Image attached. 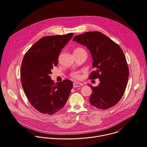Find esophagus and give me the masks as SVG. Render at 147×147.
<instances>
[{
	"instance_id": "obj_1",
	"label": "esophagus",
	"mask_w": 147,
	"mask_h": 147,
	"mask_svg": "<svg viewBox=\"0 0 147 147\" xmlns=\"http://www.w3.org/2000/svg\"><path fill=\"white\" fill-rule=\"evenodd\" d=\"M73 85H74V87H79L83 86V84L81 83H79V82H74Z\"/></svg>"
}]
</instances>
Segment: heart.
Masks as SVG:
<instances>
[{"label":"heart","mask_w":147,"mask_h":147,"mask_svg":"<svg viewBox=\"0 0 147 147\" xmlns=\"http://www.w3.org/2000/svg\"><path fill=\"white\" fill-rule=\"evenodd\" d=\"M79 50H83V49H81V48H78L77 49H75V51H79ZM71 76L72 77V78H78L79 77V73L77 72H73L71 73Z\"/></svg>","instance_id":"heart-1"}]
</instances>
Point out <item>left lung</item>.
Returning a JSON list of instances; mask_svg holds the SVG:
<instances>
[{"label":"left lung","instance_id":"obj_1","mask_svg":"<svg viewBox=\"0 0 147 147\" xmlns=\"http://www.w3.org/2000/svg\"><path fill=\"white\" fill-rule=\"evenodd\" d=\"M73 40L90 51L95 71L89 78H98L100 83L92 90L90 104L98 109H107L115 105L122 98L129 77L127 60L120 47L104 34L87 32L76 36Z\"/></svg>","mask_w":147,"mask_h":147}]
</instances>
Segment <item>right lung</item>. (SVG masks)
I'll return each mask as SVG.
<instances>
[{"instance_id": "obj_1", "label": "right lung", "mask_w": 147, "mask_h": 147, "mask_svg": "<svg viewBox=\"0 0 147 147\" xmlns=\"http://www.w3.org/2000/svg\"><path fill=\"white\" fill-rule=\"evenodd\" d=\"M73 33L41 38L26 53L20 78L22 87L31 104L39 112L53 115L65 104L73 87L72 82L55 83L51 69L57 65L59 55L71 39Z\"/></svg>"}]
</instances>
